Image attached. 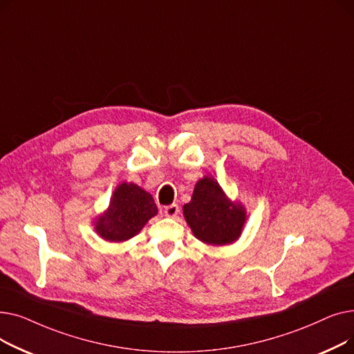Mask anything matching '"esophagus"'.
Here are the masks:
<instances>
[{
	"label": "esophagus",
	"mask_w": 354,
	"mask_h": 354,
	"mask_svg": "<svg viewBox=\"0 0 354 354\" xmlns=\"http://www.w3.org/2000/svg\"><path fill=\"white\" fill-rule=\"evenodd\" d=\"M178 214H179V207L176 205V203H172V205H169V207H166V208H165V215H166V216L175 218Z\"/></svg>",
	"instance_id": "obj_1"
}]
</instances>
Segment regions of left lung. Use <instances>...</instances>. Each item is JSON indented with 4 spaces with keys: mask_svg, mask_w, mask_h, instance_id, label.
Masks as SVG:
<instances>
[{
    "mask_svg": "<svg viewBox=\"0 0 354 354\" xmlns=\"http://www.w3.org/2000/svg\"><path fill=\"white\" fill-rule=\"evenodd\" d=\"M183 215L194 235L208 245L232 244L247 219L245 208L230 201L219 183L208 176L196 182L191 202L183 205Z\"/></svg>",
    "mask_w": 354,
    "mask_h": 354,
    "instance_id": "left-lung-1",
    "label": "left lung"
}]
</instances>
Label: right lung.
Wrapping results in <instances>:
<instances>
[{
    "instance_id": "1",
    "label": "right lung",
    "mask_w": 354,
    "mask_h": 354,
    "mask_svg": "<svg viewBox=\"0 0 354 354\" xmlns=\"http://www.w3.org/2000/svg\"><path fill=\"white\" fill-rule=\"evenodd\" d=\"M158 214V207L151 194L135 183H120L110 199L109 208L96 224V232L110 243H123L145 227Z\"/></svg>"
}]
</instances>
